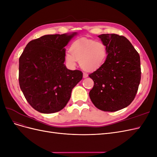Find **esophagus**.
<instances>
[{"instance_id": "obj_1", "label": "esophagus", "mask_w": 157, "mask_h": 157, "mask_svg": "<svg viewBox=\"0 0 157 157\" xmlns=\"http://www.w3.org/2000/svg\"><path fill=\"white\" fill-rule=\"evenodd\" d=\"M88 77V75L86 73L84 72V73H83V77H84V78H86V77Z\"/></svg>"}]
</instances>
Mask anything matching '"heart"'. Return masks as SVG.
<instances>
[{"mask_svg": "<svg viewBox=\"0 0 157 157\" xmlns=\"http://www.w3.org/2000/svg\"><path fill=\"white\" fill-rule=\"evenodd\" d=\"M70 52L65 54V61L69 67L73 68L79 61L80 67L87 71L100 67L105 62L107 48L101 41L80 39L71 44Z\"/></svg>", "mask_w": 157, "mask_h": 157, "instance_id": "heart-1", "label": "heart"}]
</instances>
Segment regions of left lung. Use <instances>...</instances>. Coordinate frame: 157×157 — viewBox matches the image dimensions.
Segmentation results:
<instances>
[{
    "label": "left lung",
    "mask_w": 157,
    "mask_h": 157,
    "mask_svg": "<svg viewBox=\"0 0 157 157\" xmlns=\"http://www.w3.org/2000/svg\"><path fill=\"white\" fill-rule=\"evenodd\" d=\"M98 37L106 46L107 56L101 67L89 75L94 82L89 96L100 110L117 111L136 97L141 80L140 57L124 36L102 34Z\"/></svg>",
    "instance_id": "1"
}]
</instances>
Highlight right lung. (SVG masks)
Wrapping results in <instances>:
<instances>
[{
  "label": "right lung",
  "instance_id": "obj_1",
  "mask_svg": "<svg viewBox=\"0 0 157 157\" xmlns=\"http://www.w3.org/2000/svg\"><path fill=\"white\" fill-rule=\"evenodd\" d=\"M77 35H47L28 43L19 59V84L27 102L42 113L63 109L82 78L79 70L64 65L68 42Z\"/></svg>",
  "mask_w": 157,
  "mask_h": 157
}]
</instances>
